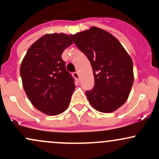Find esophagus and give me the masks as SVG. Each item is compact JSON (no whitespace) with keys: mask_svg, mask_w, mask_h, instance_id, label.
Returning <instances> with one entry per match:
<instances>
[{"mask_svg":"<svg viewBox=\"0 0 159 159\" xmlns=\"http://www.w3.org/2000/svg\"><path fill=\"white\" fill-rule=\"evenodd\" d=\"M73 77L75 78V79L78 80V78H79V75H78V72H73Z\"/></svg>","mask_w":159,"mask_h":159,"instance_id":"obj_1","label":"esophagus"}]
</instances>
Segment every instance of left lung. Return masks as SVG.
<instances>
[{
  "label": "left lung",
  "instance_id": "obj_1",
  "mask_svg": "<svg viewBox=\"0 0 159 159\" xmlns=\"http://www.w3.org/2000/svg\"><path fill=\"white\" fill-rule=\"evenodd\" d=\"M92 66L94 87L86 91L96 110L111 113L127 100L134 81L133 63L114 36L98 27L70 35Z\"/></svg>",
  "mask_w": 159,
  "mask_h": 159
}]
</instances>
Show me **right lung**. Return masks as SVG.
I'll return each mask as SVG.
<instances>
[{
  "label": "right lung",
  "mask_w": 159,
  "mask_h": 159,
  "mask_svg": "<svg viewBox=\"0 0 159 159\" xmlns=\"http://www.w3.org/2000/svg\"><path fill=\"white\" fill-rule=\"evenodd\" d=\"M72 44L66 34H46L29 48L21 63L20 74L27 97L47 115L63 113L74 92L75 79L61 57Z\"/></svg>",
  "instance_id": "right-lung-1"
}]
</instances>
